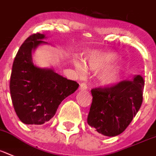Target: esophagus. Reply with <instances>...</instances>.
Masks as SVG:
<instances>
[{
    "label": "esophagus",
    "mask_w": 156,
    "mask_h": 156,
    "mask_svg": "<svg viewBox=\"0 0 156 156\" xmlns=\"http://www.w3.org/2000/svg\"><path fill=\"white\" fill-rule=\"evenodd\" d=\"M87 88V84L85 83H81L80 85V90H86Z\"/></svg>",
    "instance_id": "esophagus-1"
}]
</instances>
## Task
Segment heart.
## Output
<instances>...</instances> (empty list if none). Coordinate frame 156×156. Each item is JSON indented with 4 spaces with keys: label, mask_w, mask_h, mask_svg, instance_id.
Here are the masks:
<instances>
[{
    "label": "heart",
    "mask_w": 156,
    "mask_h": 156,
    "mask_svg": "<svg viewBox=\"0 0 156 156\" xmlns=\"http://www.w3.org/2000/svg\"><path fill=\"white\" fill-rule=\"evenodd\" d=\"M118 59L116 52L112 51H94L90 52L87 56V66L93 72H97L103 69L98 76L100 83L104 86L113 85L119 81L120 74L123 70L121 64H112ZM76 70L79 73L85 72V68L79 61L75 63Z\"/></svg>",
    "instance_id": "b5f03b06"
}]
</instances>
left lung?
Wrapping results in <instances>:
<instances>
[{
  "mask_svg": "<svg viewBox=\"0 0 156 156\" xmlns=\"http://www.w3.org/2000/svg\"><path fill=\"white\" fill-rule=\"evenodd\" d=\"M144 81L140 75L110 86L91 90L92 102L87 123L100 134L115 136L124 131L143 103Z\"/></svg>",
  "mask_w": 156,
  "mask_h": 156,
  "instance_id": "left-lung-1",
  "label": "left lung"
}]
</instances>
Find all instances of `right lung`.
I'll list each match as a JSON object with an SVG mask.
<instances>
[{
	"label": "right lung",
	"mask_w": 156,
	"mask_h": 156,
	"mask_svg": "<svg viewBox=\"0 0 156 156\" xmlns=\"http://www.w3.org/2000/svg\"><path fill=\"white\" fill-rule=\"evenodd\" d=\"M44 35L32 34L21 44L12 69L9 89L14 110L25 124H43L52 119L58 106L79 84L56 73L41 69L32 61V50L44 43Z\"/></svg>",
	"instance_id": "add662e5"
}]
</instances>
